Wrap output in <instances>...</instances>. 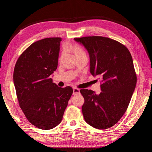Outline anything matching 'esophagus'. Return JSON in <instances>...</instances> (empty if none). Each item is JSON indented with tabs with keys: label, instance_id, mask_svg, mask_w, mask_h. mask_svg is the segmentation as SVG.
<instances>
[{
	"label": "esophagus",
	"instance_id": "1",
	"mask_svg": "<svg viewBox=\"0 0 152 152\" xmlns=\"http://www.w3.org/2000/svg\"><path fill=\"white\" fill-rule=\"evenodd\" d=\"M79 93H80V90L79 89L75 88V87L73 88V95H76V94H78Z\"/></svg>",
	"mask_w": 152,
	"mask_h": 152
}]
</instances>
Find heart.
I'll return each mask as SVG.
<instances>
[{"label": "heart", "mask_w": 152, "mask_h": 152, "mask_svg": "<svg viewBox=\"0 0 152 152\" xmlns=\"http://www.w3.org/2000/svg\"><path fill=\"white\" fill-rule=\"evenodd\" d=\"M65 50H68V51L71 52L73 54V56L75 57L76 59L84 57V56H86V54L84 50V49H82L79 45H78L77 44H68L65 48ZM64 54H65V53H63L61 54V57H60L61 59L63 58Z\"/></svg>", "instance_id": "b5f03b06"}]
</instances>
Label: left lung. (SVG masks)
<instances>
[{"label":"left lung","instance_id":"1","mask_svg":"<svg viewBox=\"0 0 152 152\" xmlns=\"http://www.w3.org/2000/svg\"><path fill=\"white\" fill-rule=\"evenodd\" d=\"M90 58V72L102 79V92L81 89L85 121L96 129L112 127L125 113L136 85V74L129 50L118 41L100 36L75 38Z\"/></svg>","mask_w":152,"mask_h":152}]
</instances>
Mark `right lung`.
<instances>
[{
    "mask_svg": "<svg viewBox=\"0 0 152 152\" xmlns=\"http://www.w3.org/2000/svg\"><path fill=\"white\" fill-rule=\"evenodd\" d=\"M61 38H46L31 44L18 58L13 81L20 107L28 121L49 130L62 121L73 93L71 87H58L50 79L58 67Z\"/></svg>",
    "mask_w": 152,
    "mask_h": 152,
    "instance_id": "add662e5",
    "label": "right lung"
}]
</instances>
